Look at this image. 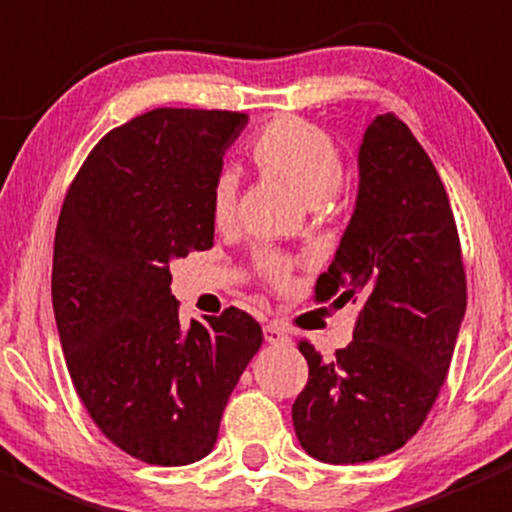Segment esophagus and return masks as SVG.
I'll use <instances>...</instances> for the list:
<instances>
[{
  "label": "esophagus",
  "instance_id": "1",
  "mask_svg": "<svg viewBox=\"0 0 512 512\" xmlns=\"http://www.w3.org/2000/svg\"><path fill=\"white\" fill-rule=\"evenodd\" d=\"M265 339L270 344H287L289 334L280 322H270V324H265Z\"/></svg>",
  "mask_w": 512,
  "mask_h": 512
}]
</instances>
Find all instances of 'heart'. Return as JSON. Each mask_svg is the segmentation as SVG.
Masks as SVG:
<instances>
[{
	"instance_id": "b5f03b06",
	"label": "heart",
	"mask_w": 512,
	"mask_h": 512,
	"mask_svg": "<svg viewBox=\"0 0 512 512\" xmlns=\"http://www.w3.org/2000/svg\"><path fill=\"white\" fill-rule=\"evenodd\" d=\"M250 158L265 173L292 185L312 205L324 203L342 183V153L334 138L314 123L297 116H282L267 123L250 146ZM237 215V178L220 173L210 188V220L215 227H230ZM292 257L275 247L255 252V270L275 289H285L292 277Z\"/></svg>"
}]
</instances>
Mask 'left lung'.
Wrapping results in <instances>:
<instances>
[{"label": "left lung", "instance_id": "obj_1", "mask_svg": "<svg viewBox=\"0 0 512 512\" xmlns=\"http://www.w3.org/2000/svg\"><path fill=\"white\" fill-rule=\"evenodd\" d=\"M317 302H361L332 361L302 339L309 381L294 433L324 463H366L416 436L446 381L466 314V270L446 188L401 118L384 113L359 148V195Z\"/></svg>", "mask_w": 512, "mask_h": 512}]
</instances>
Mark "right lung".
I'll return each mask as SVG.
<instances>
[{"instance_id": "add662e5", "label": "right lung", "mask_w": 512, "mask_h": 512, "mask_svg": "<svg viewBox=\"0 0 512 512\" xmlns=\"http://www.w3.org/2000/svg\"><path fill=\"white\" fill-rule=\"evenodd\" d=\"M240 111L153 108L108 131L66 190L51 299L71 381L103 436L151 466L218 441L262 329L230 307L183 327L170 260L210 250V188Z\"/></svg>"}]
</instances>
